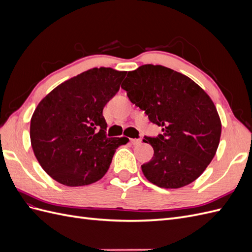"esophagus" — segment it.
Returning <instances> with one entry per match:
<instances>
[{"label":"esophagus","instance_id":"esophagus-1","mask_svg":"<svg viewBox=\"0 0 252 252\" xmlns=\"http://www.w3.org/2000/svg\"><path fill=\"white\" fill-rule=\"evenodd\" d=\"M141 142H142L141 139H130V143L132 145H139V144H141Z\"/></svg>","mask_w":252,"mask_h":252}]
</instances>
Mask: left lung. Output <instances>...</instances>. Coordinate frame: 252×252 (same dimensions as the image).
I'll list each match as a JSON object with an SVG mask.
<instances>
[{"mask_svg":"<svg viewBox=\"0 0 252 252\" xmlns=\"http://www.w3.org/2000/svg\"><path fill=\"white\" fill-rule=\"evenodd\" d=\"M131 103L145 110L163 134L145 136L154 158L142 165L146 179L177 189L195 181L216 156L222 124L210 96L186 75L162 65H142L122 84Z\"/></svg>","mask_w":252,"mask_h":252,"instance_id":"1","label":"left lung"}]
</instances>
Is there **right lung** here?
Returning a JSON list of instances; mask_svg holds the SVG:
<instances>
[{
	"instance_id": "add662e5",
	"label": "right lung",
	"mask_w": 252,
	"mask_h": 252,
	"mask_svg": "<svg viewBox=\"0 0 252 252\" xmlns=\"http://www.w3.org/2000/svg\"><path fill=\"white\" fill-rule=\"evenodd\" d=\"M126 71L91 68L63 82L36 106L30 121L33 154L48 175L68 187L90 185L109 169L129 139L107 138L103 109Z\"/></svg>"
}]
</instances>
